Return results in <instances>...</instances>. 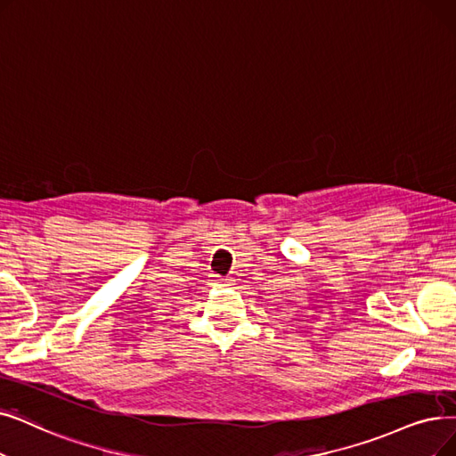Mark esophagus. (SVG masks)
<instances>
[{
    "label": "esophagus",
    "instance_id": "obj_1",
    "mask_svg": "<svg viewBox=\"0 0 456 456\" xmlns=\"http://www.w3.org/2000/svg\"><path fill=\"white\" fill-rule=\"evenodd\" d=\"M222 283H224V285H231V280H222Z\"/></svg>",
    "mask_w": 456,
    "mask_h": 456
}]
</instances>
